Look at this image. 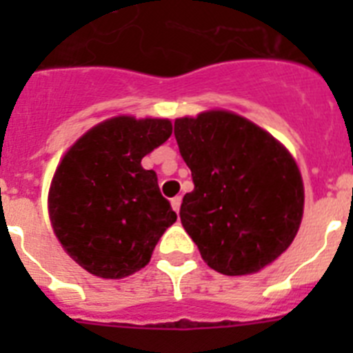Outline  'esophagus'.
<instances>
[{
	"label": "esophagus",
	"mask_w": 353,
	"mask_h": 353,
	"mask_svg": "<svg viewBox=\"0 0 353 353\" xmlns=\"http://www.w3.org/2000/svg\"><path fill=\"white\" fill-rule=\"evenodd\" d=\"M180 205H182V196H174L173 199H171V207H173V210L179 214L180 210Z\"/></svg>",
	"instance_id": "obj_1"
}]
</instances>
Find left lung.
<instances>
[{
  "mask_svg": "<svg viewBox=\"0 0 353 353\" xmlns=\"http://www.w3.org/2000/svg\"><path fill=\"white\" fill-rule=\"evenodd\" d=\"M174 138L194 182L180 221L208 267L245 276L281 256L304 212V183L288 150L221 109L174 120Z\"/></svg>",
  "mask_w": 353,
  "mask_h": 353,
  "instance_id": "1",
  "label": "left lung"
}]
</instances>
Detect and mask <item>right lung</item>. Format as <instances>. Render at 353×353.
Listing matches in <instances>:
<instances>
[{
	"label": "right lung",
	"instance_id": "add662e5",
	"mask_svg": "<svg viewBox=\"0 0 353 353\" xmlns=\"http://www.w3.org/2000/svg\"><path fill=\"white\" fill-rule=\"evenodd\" d=\"M173 132L166 118L114 117L83 134L56 168L49 217L60 244L104 279L138 272L176 221L157 174L141 159Z\"/></svg>",
	"mask_w": 353,
	"mask_h": 353
}]
</instances>
